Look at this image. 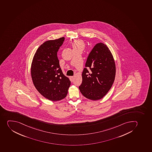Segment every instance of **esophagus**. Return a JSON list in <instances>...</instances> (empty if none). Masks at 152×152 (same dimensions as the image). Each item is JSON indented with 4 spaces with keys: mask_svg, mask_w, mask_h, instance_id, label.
I'll use <instances>...</instances> for the list:
<instances>
[{
    "mask_svg": "<svg viewBox=\"0 0 152 152\" xmlns=\"http://www.w3.org/2000/svg\"><path fill=\"white\" fill-rule=\"evenodd\" d=\"M73 79H74V76H70V79L71 82H72L73 81Z\"/></svg>",
    "mask_w": 152,
    "mask_h": 152,
    "instance_id": "1",
    "label": "esophagus"
}]
</instances>
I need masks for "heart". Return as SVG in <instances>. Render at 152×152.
<instances>
[{
  "label": "heart",
  "mask_w": 152,
  "mask_h": 152,
  "mask_svg": "<svg viewBox=\"0 0 152 152\" xmlns=\"http://www.w3.org/2000/svg\"><path fill=\"white\" fill-rule=\"evenodd\" d=\"M72 46L73 49H77L78 48H84V43L82 40H76L73 42Z\"/></svg>",
  "instance_id": "obj_1"
}]
</instances>
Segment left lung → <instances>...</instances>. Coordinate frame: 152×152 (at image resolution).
Returning a JSON list of instances; mask_svg holds the SVG:
<instances>
[{
  "instance_id": "left-lung-1",
  "label": "left lung",
  "mask_w": 152,
  "mask_h": 152,
  "mask_svg": "<svg viewBox=\"0 0 152 152\" xmlns=\"http://www.w3.org/2000/svg\"><path fill=\"white\" fill-rule=\"evenodd\" d=\"M85 66L82 83L79 86L80 92L90 100L102 99L112 88L115 77L114 58L107 46L102 42L97 43L89 53Z\"/></svg>"
}]
</instances>
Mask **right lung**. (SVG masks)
Masks as SVG:
<instances>
[{
	"mask_svg": "<svg viewBox=\"0 0 152 152\" xmlns=\"http://www.w3.org/2000/svg\"><path fill=\"white\" fill-rule=\"evenodd\" d=\"M64 37L42 43L34 56L31 64L32 81L35 88L49 100L56 101L67 95L71 82L63 74L57 57Z\"/></svg>",
	"mask_w": 152,
	"mask_h": 152,
	"instance_id": "add662e5",
	"label": "right lung"
}]
</instances>
